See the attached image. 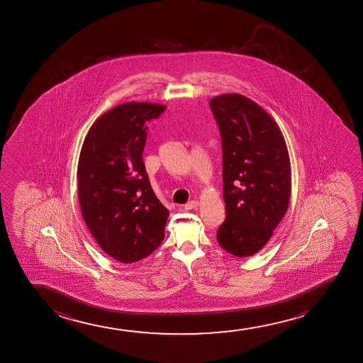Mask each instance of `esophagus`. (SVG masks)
Instances as JSON below:
<instances>
[{
    "label": "esophagus",
    "instance_id": "34e87169",
    "mask_svg": "<svg viewBox=\"0 0 363 363\" xmlns=\"http://www.w3.org/2000/svg\"><path fill=\"white\" fill-rule=\"evenodd\" d=\"M199 201H189V202L184 204V209H187V211H192V209L199 208Z\"/></svg>",
    "mask_w": 363,
    "mask_h": 363
}]
</instances>
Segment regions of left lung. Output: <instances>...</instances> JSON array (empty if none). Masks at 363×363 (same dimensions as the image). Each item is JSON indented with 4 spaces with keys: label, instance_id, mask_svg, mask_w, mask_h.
I'll list each match as a JSON object with an SVG mask.
<instances>
[{
    "label": "left lung",
    "instance_id": "obj_1",
    "mask_svg": "<svg viewBox=\"0 0 363 363\" xmlns=\"http://www.w3.org/2000/svg\"><path fill=\"white\" fill-rule=\"evenodd\" d=\"M223 151L225 220L217 242L238 258L258 253L288 211L291 169L283 134L265 110L242 94L209 101Z\"/></svg>",
    "mask_w": 363,
    "mask_h": 363
}]
</instances>
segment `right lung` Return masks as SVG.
Masks as SVG:
<instances>
[{
	"mask_svg": "<svg viewBox=\"0 0 363 363\" xmlns=\"http://www.w3.org/2000/svg\"><path fill=\"white\" fill-rule=\"evenodd\" d=\"M166 106L130 101L91 125L80 150L78 199L85 224L105 253L135 263L159 248L169 211L151 189L143 152L146 121Z\"/></svg>",
	"mask_w": 363,
	"mask_h": 363,
	"instance_id": "add662e5",
	"label": "right lung"
}]
</instances>
